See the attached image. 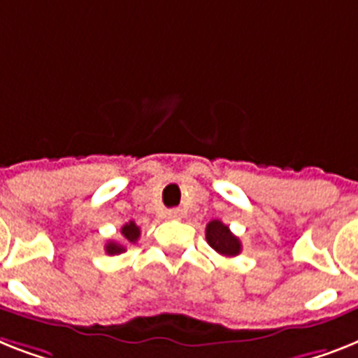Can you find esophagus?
<instances>
[{
  "mask_svg": "<svg viewBox=\"0 0 358 358\" xmlns=\"http://www.w3.org/2000/svg\"><path fill=\"white\" fill-rule=\"evenodd\" d=\"M167 215H169V219H180V217L184 215V211H182L180 208H173L167 211Z\"/></svg>",
  "mask_w": 358,
  "mask_h": 358,
  "instance_id": "1",
  "label": "esophagus"
}]
</instances>
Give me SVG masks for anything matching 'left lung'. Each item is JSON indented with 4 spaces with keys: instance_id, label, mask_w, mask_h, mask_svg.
Segmentation results:
<instances>
[{
    "instance_id": "obj_1",
    "label": "left lung",
    "mask_w": 358,
    "mask_h": 358,
    "mask_svg": "<svg viewBox=\"0 0 358 358\" xmlns=\"http://www.w3.org/2000/svg\"><path fill=\"white\" fill-rule=\"evenodd\" d=\"M206 241L217 254L224 255V257H235L241 254V248H243L239 237H235L228 226L220 220H211L206 226Z\"/></svg>"
}]
</instances>
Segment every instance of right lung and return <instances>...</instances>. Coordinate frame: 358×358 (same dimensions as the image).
Wrapping results in <instances>:
<instances>
[{"mask_svg":"<svg viewBox=\"0 0 358 358\" xmlns=\"http://www.w3.org/2000/svg\"><path fill=\"white\" fill-rule=\"evenodd\" d=\"M139 228L136 226V222L134 220H130V222H127V224L121 228V235H123L124 243H130V245H134L136 241L139 239ZM104 250H106V254L110 255H115V254H121V252H124V245L123 243H115V241H108L106 243V246H104Z\"/></svg>","mask_w":358,"mask_h":358,"instance_id":"obj_1","label":"right lung"}]
</instances>
